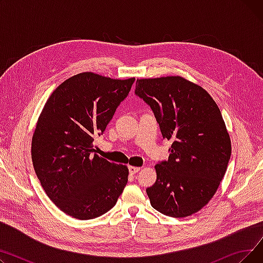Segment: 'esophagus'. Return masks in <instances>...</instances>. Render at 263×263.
<instances>
[{"instance_id":"34e87169","label":"esophagus","mask_w":263,"mask_h":263,"mask_svg":"<svg viewBox=\"0 0 263 263\" xmlns=\"http://www.w3.org/2000/svg\"><path fill=\"white\" fill-rule=\"evenodd\" d=\"M140 170H141V168L137 167V166H130V167H129V172H130L131 175H134V174H136V173H139Z\"/></svg>"}]
</instances>
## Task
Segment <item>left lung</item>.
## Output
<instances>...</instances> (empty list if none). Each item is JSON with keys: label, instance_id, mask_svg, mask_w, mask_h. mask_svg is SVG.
I'll return each instance as SVG.
<instances>
[{"label": "left lung", "instance_id": "left-lung-1", "mask_svg": "<svg viewBox=\"0 0 263 263\" xmlns=\"http://www.w3.org/2000/svg\"><path fill=\"white\" fill-rule=\"evenodd\" d=\"M135 95L153 109L163 139L173 141L168 160L155 166L156 183L146 189L151 205L172 217L198 212L216 193L231 156L218 106L181 77L137 80Z\"/></svg>", "mask_w": 263, "mask_h": 263}]
</instances>
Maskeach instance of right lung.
<instances>
[{
  "mask_svg": "<svg viewBox=\"0 0 263 263\" xmlns=\"http://www.w3.org/2000/svg\"><path fill=\"white\" fill-rule=\"evenodd\" d=\"M134 81L83 72L63 82L46 102L33 134L32 161L48 197L66 214L99 217L126 186L128 167L97 156L92 143Z\"/></svg>",
  "mask_w": 263,
  "mask_h": 263,
  "instance_id": "add662e5",
  "label": "right lung"
}]
</instances>
